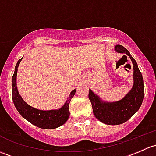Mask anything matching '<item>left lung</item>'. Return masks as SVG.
I'll use <instances>...</instances> for the list:
<instances>
[{
	"mask_svg": "<svg viewBox=\"0 0 156 156\" xmlns=\"http://www.w3.org/2000/svg\"><path fill=\"white\" fill-rule=\"evenodd\" d=\"M115 50L119 53L126 54L132 60L134 67L132 89L122 100L112 103L101 101L90 90L88 95L94 116L101 122L108 125H119L130 119L140 108L144 96L143 77L135 60L129 51L122 45H116Z\"/></svg>",
	"mask_w": 156,
	"mask_h": 156,
	"instance_id": "left-lung-1",
	"label": "left lung"
}]
</instances>
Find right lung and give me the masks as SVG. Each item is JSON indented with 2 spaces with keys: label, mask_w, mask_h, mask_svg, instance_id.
<instances>
[{
  "label": "right lung",
  "mask_w": 156,
  "mask_h": 156,
  "mask_svg": "<svg viewBox=\"0 0 156 156\" xmlns=\"http://www.w3.org/2000/svg\"><path fill=\"white\" fill-rule=\"evenodd\" d=\"M19 60L15 67V72L12 78V98L15 107L23 117L25 118L33 125L45 129H56L63 125L69 117V103L75 95L76 90H73L69 96L68 100L65 105L59 110L51 111H41L36 109L27 105L19 95L16 87V75H17L18 66L21 60Z\"/></svg>",
  "instance_id": "right-lung-1"
}]
</instances>
